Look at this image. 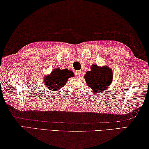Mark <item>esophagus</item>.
Returning <instances> with one entry per match:
<instances>
[{"label": "esophagus", "instance_id": "obj_1", "mask_svg": "<svg viewBox=\"0 0 149 149\" xmlns=\"http://www.w3.org/2000/svg\"><path fill=\"white\" fill-rule=\"evenodd\" d=\"M75 74H76V76L77 77H80L82 74V72L80 71V70H77V71L75 72Z\"/></svg>", "mask_w": 149, "mask_h": 149}]
</instances>
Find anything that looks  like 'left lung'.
I'll return each instance as SVG.
<instances>
[{"mask_svg": "<svg viewBox=\"0 0 149 149\" xmlns=\"http://www.w3.org/2000/svg\"><path fill=\"white\" fill-rule=\"evenodd\" d=\"M84 79L88 86L94 92L103 93L113 79V72L108 67H100L93 65L91 67L90 71L86 73Z\"/></svg>", "mask_w": 149, "mask_h": 149, "instance_id": "left-lung-1", "label": "left lung"}]
</instances>
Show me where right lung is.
I'll list each match as a JSON object with an SVG mask.
<instances>
[{
	"instance_id": "right-lung-1",
	"label": "right lung",
	"mask_w": 149,
	"mask_h": 149,
	"mask_svg": "<svg viewBox=\"0 0 149 149\" xmlns=\"http://www.w3.org/2000/svg\"><path fill=\"white\" fill-rule=\"evenodd\" d=\"M72 76L73 74L71 71L66 70L63 71V70L56 69L54 70L49 76L46 77L44 80L48 89L56 92L63 86L68 79Z\"/></svg>"
}]
</instances>
